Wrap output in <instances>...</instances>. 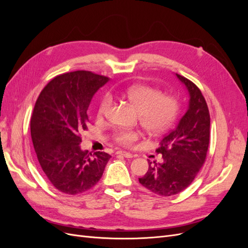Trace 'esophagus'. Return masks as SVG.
<instances>
[{"label": "esophagus", "instance_id": "1", "mask_svg": "<svg viewBox=\"0 0 248 248\" xmlns=\"http://www.w3.org/2000/svg\"><path fill=\"white\" fill-rule=\"evenodd\" d=\"M117 155L119 156H123V157H126V158H132L133 155L131 153H128V152H125V151H118L116 153Z\"/></svg>", "mask_w": 248, "mask_h": 248}]
</instances>
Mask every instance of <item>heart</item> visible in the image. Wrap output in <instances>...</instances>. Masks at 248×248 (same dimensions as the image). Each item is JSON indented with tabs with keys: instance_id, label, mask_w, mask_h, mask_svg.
<instances>
[{
	"instance_id": "obj_1",
	"label": "heart",
	"mask_w": 248,
	"mask_h": 248,
	"mask_svg": "<svg viewBox=\"0 0 248 248\" xmlns=\"http://www.w3.org/2000/svg\"><path fill=\"white\" fill-rule=\"evenodd\" d=\"M121 94L140 112V122L149 132L159 133L167 130L178 116L179 104L174 97L162 95L158 90L151 87L131 86L122 90ZM110 106V95H104L99 103L98 115L106 116ZM114 138L118 144L130 146L138 140L139 134L136 131L119 130Z\"/></svg>"
}]
</instances>
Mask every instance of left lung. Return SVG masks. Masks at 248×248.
<instances>
[{"label":"left lung","mask_w":248,"mask_h":248,"mask_svg":"<svg viewBox=\"0 0 248 248\" xmlns=\"http://www.w3.org/2000/svg\"><path fill=\"white\" fill-rule=\"evenodd\" d=\"M176 77L188 92V108L156 149L162 154V162H150L146 175L139 178L147 189L163 197L174 196L191 184L205 162L210 140V115L204 96L192 81L177 73Z\"/></svg>","instance_id":"8db88e82"}]
</instances>
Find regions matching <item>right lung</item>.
<instances>
[{
	"label": "right lung",
	"mask_w": 248,
	"mask_h": 248,
	"mask_svg": "<svg viewBox=\"0 0 248 248\" xmlns=\"http://www.w3.org/2000/svg\"><path fill=\"white\" fill-rule=\"evenodd\" d=\"M108 80L84 70L64 73L44 87L35 103L33 146L44 174L61 192L78 194L92 188L110 158L106 152L91 154L79 146L80 133L88 129L90 103Z\"/></svg>",
	"instance_id": "right-lung-1"
}]
</instances>
